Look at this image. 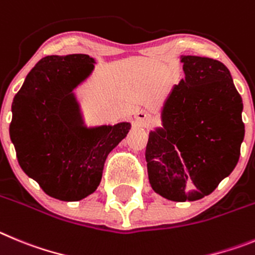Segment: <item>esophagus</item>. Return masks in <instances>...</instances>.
<instances>
[{
	"label": "esophagus",
	"mask_w": 255,
	"mask_h": 255,
	"mask_svg": "<svg viewBox=\"0 0 255 255\" xmlns=\"http://www.w3.org/2000/svg\"><path fill=\"white\" fill-rule=\"evenodd\" d=\"M136 119H137V122L144 125V123H147L148 121H150V114H148L146 111H141L136 114Z\"/></svg>",
	"instance_id": "34e87169"
}]
</instances>
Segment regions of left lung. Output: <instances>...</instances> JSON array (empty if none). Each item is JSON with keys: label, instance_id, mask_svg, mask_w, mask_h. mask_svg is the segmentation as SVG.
<instances>
[{"label": "left lung", "instance_id": "8db88e82", "mask_svg": "<svg viewBox=\"0 0 255 255\" xmlns=\"http://www.w3.org/2000/svg\"><path fill=\"white\" fill-rule=\"evenodd\" d=\"M184 80L174 85L150 130L148 180L174 202L197 201L216 189L239 161L245 129L243 100L228 67L207 57L182 56Z\"/></svg>", "mask_w": 255, "mask_h": 255}]
</instances>
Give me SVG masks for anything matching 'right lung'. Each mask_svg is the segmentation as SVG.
<instances>
[{
    "instance_id": "add662e5",
    "label": "right lung",
    "mask_w": 255,
    "mask_h": 255,
    "mask_svg": "<svg viewBox=\"0 0 255 255\" xmlns=\"http://www.w3.org/2000/svg\"><path fill=\"white\" fill-rule=\"evenodd\" d=\"M94 63L88 54L44 57L13 98L10 137L20 166L59 201L94 193L108 155L130 129L128 122L85 125L73 90L93 73Z\"/></svg>"
}]
</instances>
